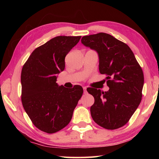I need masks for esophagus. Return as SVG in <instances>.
<instances>
[{
    "label": "esophagus",
    "instance_id": "obj_1",
    "mask_svg": "<svg viewBox=\"0 0 159 159\" xmlns=\"http://www.w3.org/2000/svg\"><path fill=\"white\" fill-rule=\"evenodd\" d=\"M83 90H84V94L87 93V88L83 87Z\"/></svg>",
    "mask_w": 159,
    "mask_h": 159
}]
</instances>
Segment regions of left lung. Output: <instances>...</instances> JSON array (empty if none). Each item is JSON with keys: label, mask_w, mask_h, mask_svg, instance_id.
I'll list each match as a JSON object with an SVG mask.
<instances>
[{"label": "left lung", "mask_w": 159, "mask_h": 159, "mask_svg": "<svg viewBox=\"0 0 159 159\" xmlns=\"http://www.w3.org/2000/svg\"><path fill=\"white\" fill-rule=\"evenodd\" d=\"M81 43L98 53L99 73L106 75L109 88L107 92L87 88L95 98L90 107L93 119L108 130L122 127L142 100L144 74L141 66L128 45L108 34L85 36Z\"/></svg>", "instance_id": "left-lung-1"}]
</instances>
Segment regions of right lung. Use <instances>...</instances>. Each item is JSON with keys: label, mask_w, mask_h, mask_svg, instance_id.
<instances>
[{"label": "right lung", "mask_w": 159, "mask_h": 159, "mask_svg": "<svg viewBox=\"0 0 159 159\" xmlns=\"http://www.w3.org/2000/svg\"><path fill=\"white\" fill-rule=\"evenodd\" d=\"M81 36L53 38L35 49L21 74V102L37 128L55 133L69 124L83 95L80 85L59 86L57 74L65 68V57Z\"/></svg>", "instance_id": "obj_1"}]
</instances>
